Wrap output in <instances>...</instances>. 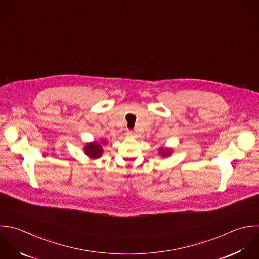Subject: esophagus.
Returning a JSON list of instances; mask_svg holds the SVG:
<instances>
[{
  "instance_id": "esophagus-1",
  "label": "esophagus",
  "mask_w": 259,
  "mask_h": 259,
  "mask_svg": "<svg viewBox=\"0 0 259 259\" xmlns=\"http://www.w3.org/2000/svg\"><path fill=\"white\" fill-rule=\"evenodd\" d=\"M134 133H133V131L132 130H129V129H127V131H126V135H128V136H132Z\"/></svg>"
}]
</instances>
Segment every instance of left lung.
Segmentation results:
<instances>
[{
    "instance_id": "1",
    "label": "left lung",
    "mask_w": 259,
    "mask_h": 259,
    "mask_svg": "<svg viewBox=\"0 0 259 259\" xmlns=\"http://www.w3.org/2000/svg\"><path fill=\"white\" fill-rule=\"evenodd\" d=\"M161 150H162V149H161ZM168 153H169V151H166V153H164V155H167Z\"/></svg>"
}]
</instances>
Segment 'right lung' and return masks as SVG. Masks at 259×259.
<instances>
[{"instance_id":"1","label":"right lung","mask_w":259,"mask_h":259,"mask_svg":"<svg viewBox=\"0 0 259 259\" xmlns=\"http://www.w3.org/2000/svg\"><path fill=\"white\" fill-rule=\"evenodd\" d=\"M84 151L85 153L92 157V158H98L102 155V152H103V149H102V146L100 143L98 142H95V143H89L85 148H84Z\"/></svg>"}]
</instances>
